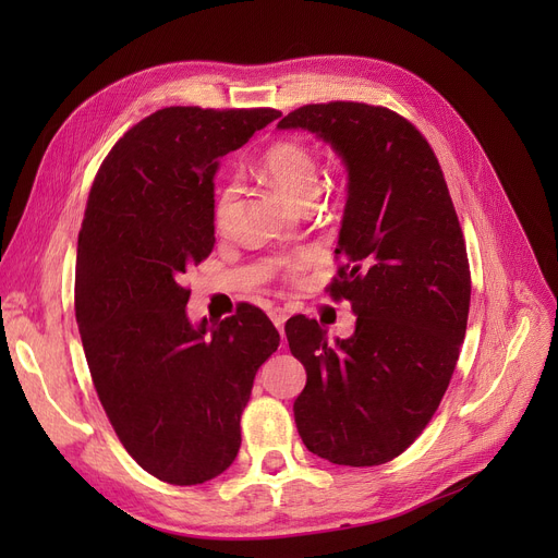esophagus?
<instances>
[{"label": "esophagus", "mask_w": 558, "mask_h": 558, "mask_svg": "<svg viewBox=\"0 0 558 558\" xmlns=\"http://www.w3.org/2000/svg\"><path fill=\"white\" fill-rule=\"evenodd\" d=\"M269 316H271V320H274V326L280 330V335H284V320H287V312H284L282 307H274V310L269 312Z\"/></svg>", "instance_id": "34e87169"}]
</instances>
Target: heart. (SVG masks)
Segmentation results:
<instances>
[{"instance_id":"1","label":"heart","mask_w":558,"mask_h":558,"mask_svg":"<svg viewBox=\"0 0 558 558\" xmlns=\"http://www.w3.org/2000/svg\"><path fill=\"white\" fill-rule=\"evenodd\" d=\"M262 173L267 181L291 203L314 201L318 192V162L310 146L299 140H280L269 146L267 154L262 156ZM234 203V185H226L215 203V223L223 226ZM310 259V253L291 255L284 267L289 274H299Z\"/></svg>"}]
</instances>
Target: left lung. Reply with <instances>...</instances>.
<instances>
[{
  "mask_svg": "<svg viewBox=\"0 0 558 558\" xmlns=\"http://www.w3.org/2000/svg\"><path fill=\"white\" fill-rule=\"evenodd\" d=\"M278 129L314 133L345 167L343 267L330 294L357 316L335 341L314 318L287 320L307 373L296 427L320 459L387 463L432 421L465 337L471 269L444 171L416 126L383 106L310 104Z\"/></svg>",
  "mask_w": 558,
  "mask_h": 558,
  "instance_id": "left-lung-1",
  "label": "left lung"
}]
</instances>
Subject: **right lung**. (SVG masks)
Returning <instances> with one entry per match:
<instances>
[{"mask_svg":"<svg viewBox=\"0 0 558 558\" xmlns=\"http://www.w3.org/2000/svg\"><path fill=\"white\" fill-rule=\"evenodd\" d=\"M280 110L171 106L104 160L76 248V324L97 396L154 477L203 484L240 452L257 368L280 343L259 307L219 324L187 316L183 274L215 248V173Z\"/></svg>","mask_w":558,"mask_h":558,"instance_id":"obj_1","label":"right lung"}]
</instances>
